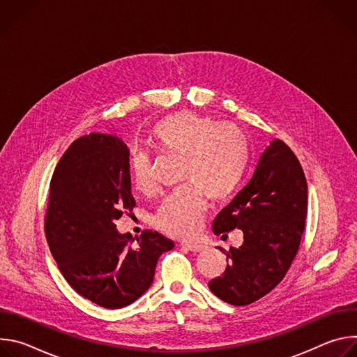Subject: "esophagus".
Here are the masks:
<instances>
[{
    "label": "esophagus",
    "instance_id": "1",
    "mask_svg": "<svg viewBox=\"0 0 357 357\" xmlns=\"http://www.w3.org/2000/svg\"><path fill=\"white\" fill-rule=\"evenodd\" d=\"M182 245L186 247L192 252H200L203 248H205V245H203L202 243H182Z\"/></svg>",
    "mask_w": 357,
    "mask_h": 357
}]
</instances>
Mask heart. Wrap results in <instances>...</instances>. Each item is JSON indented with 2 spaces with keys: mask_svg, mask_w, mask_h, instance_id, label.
I'll return each instance as SVG.
<instances>
[{
  "mask_svg": "<svg viewBox=\"0 0 357 357\" xmlns=\"http://www.w3.org/2000/svg\"><path fill=\"white\" fill-rule=\"evenodd\" d=\"M149 141L162 154L183 157L181 183L192 185L164 200L154 223L175 237L193 236L206 211L200 192L211 200H223L238 188L248 161L245 135L233 124H220L208 116L179 112L152 127ZM128 168L138 192L149 193L154 189L151 162L145 154H134Z\"/></svg>",
  "mask_w": 357,
  "mask_h": 357,
  "instance_id": "1",
  "label": "heart"
}]
</instances>
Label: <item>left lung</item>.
<instances>
[{
	"mask_svg": "<svg viewBox=\"0 0 357 357\" xmlns=\"http://www.w3.org/2000/svg\"><path fill=\"white\" fill-rule=\"evenodd\" d=\"M308 185L291 148L275 138L259 157L248 182L213 222L215 234L243 231V244L225 252L227 268L209 282L222 301L248 305L285 277L305 229Z\"/></svg>",
	"mask_w": 357,
	"mask_h": 357,
	"instance_id": "left-lung-1",
	"label": "left lung"
}]
</instances>
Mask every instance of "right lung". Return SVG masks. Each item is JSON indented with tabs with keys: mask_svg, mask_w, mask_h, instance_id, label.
<instances>
[{
	"mask_svg": "<svg viewBox=\"0 0 357 357\" xmlns=\"http://www.w3.org/2000/svg\"><path fill=\"white\" fill-rule=\"evenodd\" d=\"M130 149L110 134L91 132L72 142L50 181L45 233L69 285L107 310L137 301L154 281L161 254L174 248L146 230L130 243L116 220L135 206Z\"/></svg>",
	"mask_w": 357,
	"mask_h": 357,
	"instance_id": "add662e5",
	"label": "right lung"
}]
</instances>
